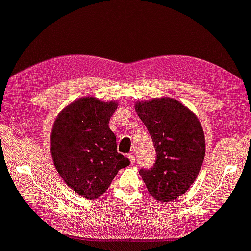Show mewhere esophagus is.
<instances>
[{
	"mask_svg": "<svg viewBox=\"0 0 251 251\" xmlns=\"http://www.w3.org/2000/svg\"><path fill=\"white\" fill-rule=\"evenodd\" d=\"M127 156H128V159L130 160L131 164H134L135 163V157H134V155L132 153H129Z\"/></svg>",
	"mask_w": 251,
	"mask_h": 251,
	"instance_id": "esophagus-1",
	"label": "esophagus"
}]
</instances>
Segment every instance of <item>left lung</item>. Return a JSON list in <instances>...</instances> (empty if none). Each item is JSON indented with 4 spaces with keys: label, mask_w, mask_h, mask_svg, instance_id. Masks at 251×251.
I'll return each instance as SVG.
<instances>
[{
    "label": "left lung",
    "mask_w": 251,
    "mask_h": 251,
    "mask_svg": "<svg viewBox=\"0 0 251 251\" xmlns=\"http://www.w3.org/2000/svg\"><path fill=\"white\" fill-rule=\"evenodd\" d=\"M135 110L156 153L153 166L140 169L139 174L155 200L174 201L200 173L205 154L202 127L189 109L171 98L137 102Z\"/></svg>",
    "instance_id": "left-lung-1"
}]
</instances>
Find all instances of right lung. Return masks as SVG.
<instances>
[{
  "mask_svg": "<svg viewBox=\"0 0 251 251\" xmlns=\"http://www.w3.org/2000/svg\"><path fill=\"white\" fill-rule=\"evenodd\" d=\"M117 102L81 98L56 119L50 151L58 173L75 192L95 200L107 191L118 171L130 160L117 151L116 136L109 128Z\"/></svg>",
  "mask_w": 251,
  "mask_h": 251,
  "instance_id": "obj_1",
  "label": "right lung"
}]
</instances>
